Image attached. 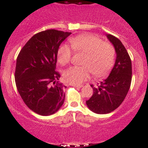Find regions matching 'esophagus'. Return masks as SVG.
<instances>
[{
	"label": "esophagus",
	"mask_w": 148,
	"mask_h": 148,
	"mask_svg": "<svg viewBox=\"0 0 148 148\" xmlns=\"http://www.w3.org/2000/svg\"><path fill=\"white\" fill-rule=\"evenodd\" d=\"M71 85L74 86V87H76V88H81L83 87V85H82V84H72Z\"/></svg>",
	"instance_id": "34e87169"
}]
</instances>
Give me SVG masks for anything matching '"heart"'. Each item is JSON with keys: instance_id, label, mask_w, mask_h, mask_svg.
<instances>
[{"instance_id": "b5f03b06", "label": "heart", "mask_w": 148, "mask_h": 148, "mask_svg": "<svg viewBox=\"0 0 148 148\" xmlns=\"http://www.w3.org/2000/svg\"><path fill=\"white\" fill-rule=\"evenodd\" d=\"M75 52L86 53L82 60L83 66H74L64 71L63 77L67 83L78 84L88 80L91 72L95 77L104 76L114 64L115 50L112 45L103 42L100 37L91 34H84L70 39ZM73 51L67 44L59 47L57 53L58 61L66 65L71 61Z\"/></svg>"}]
</instances>
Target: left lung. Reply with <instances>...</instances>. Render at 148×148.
<instances>
[{"label": "left lung", "instance_id": "obj_1", "mask_svg": "<svg viewBox=\"0 0 148 148\" xmlns=\"http://www.w3.org/2000/svg\"><path fill=\"white\" fill-rule=\"evenodd\" d=\"M117 53L110 75L97 87L90 85L94 94L86 101L88 108L96 114H108L117 109L126 97L132 78L131 60L126 48L118 38L107 35Z\"/></svg>", "mask_w": 148, "mask_h": 148}]
</instances>
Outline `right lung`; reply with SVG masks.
Listing matches in <instances>:
<instances>
[{"label": "right lung", "instance_id": "1", "mask_svg": "<svg viewBox=\"0 0 148 148\" xmlns=\"http://www.w3.org/2000/svg\"><path fill=\"white\" fill-rule=\"evenodd\" d=\"M71 33L49 29L36 34L17 56L15 83L24 103L43 116L53 114L65 98L60 74L55 71L60 44Z\"/></svg>", "mask_w": 148, "mask_h": 148}]
</instances>
